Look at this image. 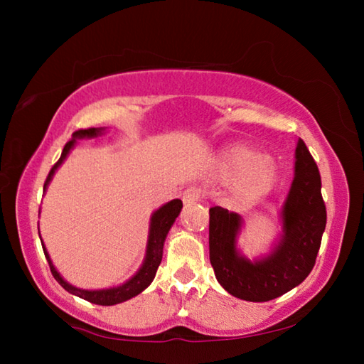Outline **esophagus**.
<instances>
[{"instance_id":"obj_1","label":"esophagus","mask_w":364,"mask_h":364,"mask_svg":"<svg viewBox=\"0 0 364 364\" xmlns=\"http://www.w3.org/2000/svg\"><path fill=\"white\" fill-rule=\"evenodd\" d=\"M181 199H183V204L184 205L196 204V202H199L202 199V189H199V188H188L181 194Z\"/></svg>"}]
</instances>
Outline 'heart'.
<instances>
[{"label": "heart", "instance_id": "heart-1", "mask_svg": "<svg viewBox=\"0 0 364 364\" xmlns=\"http://www.w3.org/2000/svg\"><path fill=\"white\" fill-rule=\"evenodd\" d=\"M221 167L226 173H236L231 193L234 199L241 202L262 199L278 181V167L274 160L245 144L226 147L221 156Z\"/></svg>", "mask_w": 364, "mask_h": 364}]
</instances>
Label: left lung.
Here are the masks:
<instances>
[{
	"mask_svg": "<svg viewBox=\"0 0 364 364\" xmlns=\"http://www.w3.org/2000/svg\"><path fill=\"white\" fill-rule=\"evenodd\" d=\"M208 213L210 263L225 291L241 300L268 301L299 286L315 267L326 228L321 176L304 139L295 147V178L281 212L282 236L268 257L250 262L239 254L237 213L223 207Z\"/></svg>",
	"mask_w": 364,
	"mask_h": 364,
	"instance_id": "1",
	"label": "left lung"
}]
</instances>
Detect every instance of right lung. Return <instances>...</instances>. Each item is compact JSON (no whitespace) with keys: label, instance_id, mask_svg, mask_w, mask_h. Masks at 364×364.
<instances>
[{"label":"right lung","instance_id":"1","mask_svg":"<svg viewBox=\"0 0 364 364\" xmlns=\"http://www.w3.org/2000/svg\"><path fill=\"white\" fill-rule=\"evenodd\" d=\"M101 133H102V128H86V130H77L75 133H73L72 134L73 138L64 146L59 160L53 165V168L49 170L46 181H45V186H43V191H46L49 181L53 180V175L56 173V170L60 167V164L65 160L67 154H69L72 147L75 146L77 138H95ZM181 208H183V202L180 199H173V200L167 202L165 205L160 207L159 210L154 212L152 218H151L149 239H147L146 258H144L143 264H141L138 273L134 274L130 281H127L125 284H122L119 287H112V289H102V291H85V289H78L75 286H72L67 281H64L63 276L58 273V269L54 268V264L51 262V258H49L46 249L43 247V252H45V257L49 263V269H51L54 279H56L67 292H70L73 295H77V297L88 300V301H91V304H96V305L109 306V305L122 304V301H125V300H130L132 297H134V295L143 292L144 289L151 284L152 279L156 278L157 268H159L160 262H162L165 237H167L170 228L175 223L176 217L180 215ZM38 234H40V230H38ZM41 245H43V242H41Z\"/></svg>","mask_w":364,"mask_h":364}]
</instances>
